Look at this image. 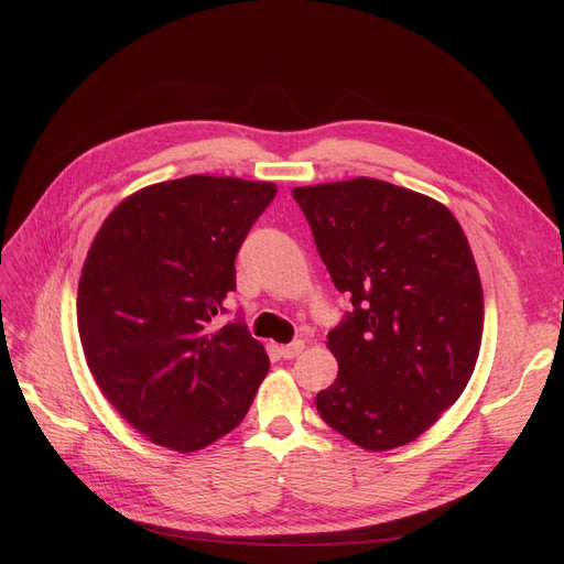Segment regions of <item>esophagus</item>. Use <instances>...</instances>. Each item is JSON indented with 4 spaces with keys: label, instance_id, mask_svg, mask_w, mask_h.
Segmentation results:
<instances>
[{
    "label": "esophagus",
    "instance_id": "34e87169",
    "mask_svg": "<svg viewBox=\"0 0 564 564\" xmlns=\"http://www.w3.org/2000/svg\"><path fill=\"white\" fill-rule=\"evenodd\" d=\"M303 348H305L303 340H294V344H289V346H280L278 352L284 357V360H294L299 352H303Z\"/></svg>",
    "mask_w": 564,
    "mask_h": 564
}]
</instances>
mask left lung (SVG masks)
Instances as JSON below:
<instances>
[{
    "mask_svg": "<svg viewBox=\"0 0 564 564\" xmlns=\"http://www.w3.org/2000/svg\"><path fill=\"white\" fill-rule=\"evenodd\" d=\"M319 259L352 313L329 332L338 377L322 421L367 452L414 442L468 386L485 299L445 204L377 178L294 187Z\"/></svg>",
    "mask_w": 564,
    "mask_h": 564,
    "instance_id": "8db88e82",
    "label": "left lung"
}]
</instances>
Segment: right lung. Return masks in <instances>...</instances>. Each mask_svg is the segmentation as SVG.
Listing matches in <instances>:
<instances>
[{"label":"right lung","mask_w":564,"mask_h":564,"mask_svg":"<svg viewBox=\"0 0 564 564\" xmlns=\"http://www.w3.org/2000/svg\"><path fill=\"white\" fill-rule=\"evenodd\" d=\"M275 193L230 176L164 181L119 202L94 237L77 289L84 357L106 400L160 447H209L265 379V348L245 324L212 329V317Z\"/></svg>","instance_id":"add662e5"}]
</instances>
